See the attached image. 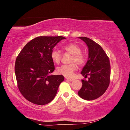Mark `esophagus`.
<instances>
[{"label": "esophagus", "mask_w": 130, "mask_h": 130, "mask_svg": "<svg viewBox=\"0 0 130 130\" xmlns=\"http://www.w3.org/2000/svg\"><path fill=\"white\" fill-rule=\"evenodd\" d=\"M66 78L67 80H68L69 81H74V78H68V77H66Z\"/></svg>", "instance_id": "esophagus-1"}]
</instances>
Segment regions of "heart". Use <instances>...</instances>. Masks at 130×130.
Segmentation results:
<instances>
[{
  "label": "heart",
  "instance_id": "heart-1",
  "mask_svg": "<svg viewBox=\"0 0 130 130\" xmlns=\"http://www.w3.org/2000/svg\"><path fill=\"white\" fill-rule=\"evenodd\" d=\"M64 49L67 53L73 55L71 62H76L78 65L81 66L84 64L85 58L84 56L81 54V49L80 47L74 44L69 43L64 46ZM51 58L55 63L58 64L61 61V53L60 50L55 49L51 53ZM77 69V66L75 63H72L69 65H62L57 68L58 74L63 75L66 77L72 76L74 72Z\"/></svg>",
  "mask_w": 130,
  "mask_h": 130
}]
</instances>
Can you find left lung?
I'll list each match as a JSON object with an SVG mask.
<instances>
[{
    "label": "left lung",
    "mask_w": 130,
    "mask_h": 130,
    "mask_svg": "<svg viewBox=\"0 0 130 130\" xmlns=\"http://www.w3.org/2000/svg\"><path fill=\"white\" fill-rule=\"evenodd\" d=\"M88 49V60L81 74L90 76L88 80H82V86L78 95L82 99L93 100L101 96L107 90L110 81L111 66L109 58L102 47L87 37H79Z\"/></svg>",
    "instance_id": "1"
}]
</instances>
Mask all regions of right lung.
<instances>
[{"mask_svg": "<svg viewBox=\"0 0 130 130\" xmlns=\"http://www.w3.org/2000/svg\"><path fill=\"white\" fill-rule=\"evenodd\" d=\"M63 36H40L30 41L17 56L14 70L19 91L26 100L43 105L56 96L64 80L62 75H50L55 70L51 58L53 48Z\"/></svg>", "mask_w": 130, "mask_h": 130, "instance_id": "obj_1", "label": "right lung"}]
</instances>
